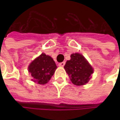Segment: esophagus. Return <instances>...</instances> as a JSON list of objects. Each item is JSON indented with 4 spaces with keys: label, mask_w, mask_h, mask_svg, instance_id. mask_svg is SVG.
Listing matches in <instances>:
<instances>
[{
    "label": "esophagus",
    "mask_w": 120,
    "mask_h": 120,
    "mask_svg": "<svg viewBox=\"0 0 120 120\" xmlns=\"http://www.w3.org/2000/svg\"><path fill=\"white\" fill-rule=\"evenodd\" d=\"M65 62L60 63H59V66H60V67H63V66L65 65Z\"/></svg>",
    "instance_id": "1"
}]
</instances>
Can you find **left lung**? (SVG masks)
I'll list each match as a JSON object with an SVG mask.
<instances>
[{
	"label": "left lung",
	"mask_w": 120,
	"mask_h": 120,
	"mask_svg": "<svg viewBox=\"0 0 120 120\" xmlns=\"http://www.w3.org/2000/svg\"><path fill=\"white\" fill-rule=\"evenodd\" d=\"M64 68L72 83L76 85L87 83L94 72L92 67L79 53H73L71 59L66 62Z\"/></svg>",
	"instance_id": "left-lung-1"
}]
</instances>
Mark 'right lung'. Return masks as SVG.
<instances>
[{
    "mask_svg": "<svg viewBox=\"0 0 120 120\" xmlns=\"http://www.w3.org/2000/svg\"><path fill=\"white\" fill-rule=\"evenodd\" d=\"M57 68L53 59L42 53L29 65V71L34 82L44 85L50 80Z\"/></svg>",
    "mask_w": 120,
    "mask_h": 120,
    "instance_id": "1",
    "label": "right lung"
}]
</instances>
